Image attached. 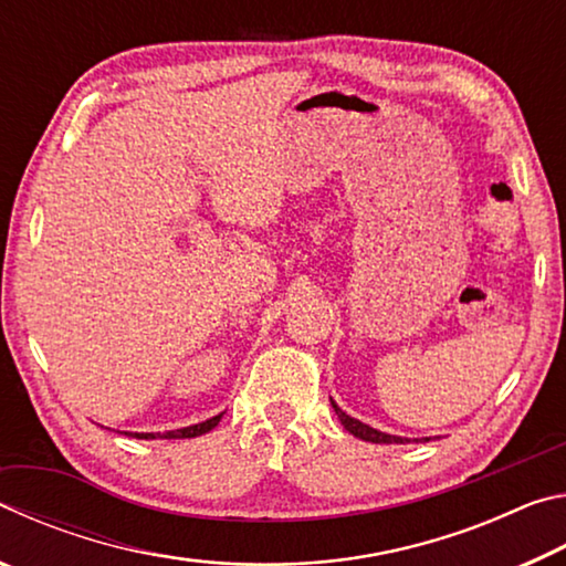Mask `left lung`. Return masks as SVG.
Wrapping results in <instances>:
<instances>
[{
  "mask_svg": "<svg viewBox=\"0 0 566 566\" xmlns=\"http://www.w3.org/2000/svg\"><path fill=\"white\" fill-rule=\"evenodd\" d=\"M332 407H334V411H337V417L344 424V429H347L349 434L364 439V442H375V444H405L407 442V439H401V437H391V434H385V432H377V429H371L367 424H361L359 419H354V417L347 415V411H342L337 407V401H332Z\"/></svg>",
  "mask_w": 566,
  "mask_h": 566,
  "instance_id": "8db88e82",
  "label": "left lung"
}]
</instances>
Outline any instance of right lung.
Listing matches in <instances>:
<instances>
[{"label": "right lung", "instance_id": "right-lung-1", "mask_svg": "<svg viewBox=\"0 0 566 566\" xmlns=\"http://www.w3.org/2000/svg\"><path fill=\"white\" fill-rule=\"evenodd\" d=\"M219 419H222V415H217L212 419L202 421V424H195V427H185V429H175V432H165V434H132L137 439H191V437H199V434H207L209 429H214L219 424Z\"/></svg>", "mask_w": 566, "mask_h": 566}]
</instances>
